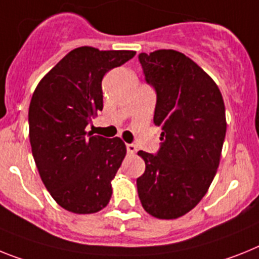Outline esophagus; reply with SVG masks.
Wrapping results in <instances>:
<instances>
[{"instance_id": "obj_1", "label": "esophagus", "mask_w": 259, "mask_h": 259, "mask_svg": "<svg viewBox=\"0 0 259 259\" xmlns=\"http://www.w3.org/2000/svg\"><path fill=\"white\" fill-rule=\"evenodd\" d=\"M126 150H127V153L129 154H134L137 153V146L133 145V143H127V145H126Z\"/></svg>"}]
</instances>
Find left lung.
Masks as SVG:
<instances>
[{
	"label": "left lung",
	"mask_w": 259,
	"mask_h": 259,
	"mask_svg": "<svg viewBox=\"0 0 259 259\" xmlns=\"http://www.w3.org/2000/svg\"><path fill=\"white\" fill-rule=\"evenodd\" d=\"M146 81L155 88L154 123L162 129L156 155L138 151L146 168L137 179L143 209L174 220L196 207L220 164L227 118L213 79L175 50L140 54Z\"/></svg>",
	"instance_id": "8db88e82"
}]
</instances>
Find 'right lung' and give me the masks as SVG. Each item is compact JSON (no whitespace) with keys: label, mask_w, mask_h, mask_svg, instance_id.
<instances>
[{"label":"right lung","mask_w":259,"mask_h":259,"mask_svg":"<svg viewBox=\"0 0 259 259\" xmlns=\"http://www.w3.org/2000/svg\"><path fill=\"white\" fill-rule=\"evenodd\" d=\"M136 51L82 46L43 76L29 108V138L36 168L54 200L68 212L96 213L112 197V180L126 155L118 137L85 127L103 110L101 81Z\"/></svg>","instance_id":"obj_1"}]
</instances>
